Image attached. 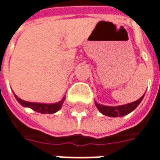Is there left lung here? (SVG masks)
<instances>
[{
    "label": "left lung",
    "instance_id": "left-lung-1",
    "mask_svg": "<svg viewBox=\"0 0 160 160\" xmlns=\"http://www.w3.org/2000/svg\"><path fill=\"white\" fill-rule=\"evenodd\" d=\"M145 94H143L138 100L129 103V104H123V105H118V106H107L104 104H98L95 101V105L97 106L98 111L104 116L111 117V118H118V117H123L126 115L129 114L130 112L136 109L138 105L140 104L141 100L143 99Z\"/></svg>",
    "mask_w": 160,
    "mask_h": 160
}]
</instances>
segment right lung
<instances>
[{"label": "right lung", "instance_id": "obj_1", "mask_svg": "<svg viewBox=\"0 0 160 160\" xmlns=\"http://www.w3.org/2000/svg\"><path fill=\"white\" fill-rule=\"evenodd\" d=\"M14 97L23 107L31 108L32 110L37 111V112H39L41 114H53V113H56L62 108L63 102L65 100V97H64L62 100L57 102V103L43 104V103H33V102H27V101L22 100L15 94H14Z\"/></svg>", "mask_w": 160, "mask_h": 160}]
</instances>
